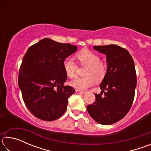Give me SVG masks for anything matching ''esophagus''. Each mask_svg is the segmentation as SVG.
Listing matches in <instances>:
<instances>
[{"label":"esophagus","instance_id":"esophagus-1","mask_svg":"<svg viewBox=\"0 0 151 151\" xmlns=\"http://www.w3.org/2000/svg\"><path fill=\"white\" fill-rule=\"evenodd\" d=\"M76 93L77 94H84L85 93V91H80V90H76Z\"/></svg>","mask_w":151,"mask_h":151}]
</instances>
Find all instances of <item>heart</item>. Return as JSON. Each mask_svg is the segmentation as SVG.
<instances>
[{
	"label": "heart",
	"instance_id": "b5f03b06",
	"mask_svg": "<svg viewBox=\"0 0 151 151\" xmlns=\"http://www.w3.org/2000/svg\"><path fill=\"white\" fill-rule=\"evenodd\" d=\"M79 65L86 66L83 75L85 76L78 77L70 83L76 90H85L93 86L94 83H100L105 77L106 66L96 53L90 50L84 49L78 52L75 56ZM63 69L68 78L75 77L77 65L73 59L66 58L63 63Z\"/></svg>",
	"mask_w": 151,
	"mask_h": 151
}]
</instances>
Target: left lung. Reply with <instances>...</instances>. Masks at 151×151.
<instances>
[{
    "instance_id": "8db88e82",
    "label": "left lung",
    "mask_w": 151,
    "mask_h": 151,
    "mask_svg": "<svg viewBox=\"0 0 151 151\" xmlns=\"http://www.w3.org/2000/svg\"><path fill=\"white\" fill-rule=\"evenodd\" d=\"M93 48L106 55L107 70L100 85L101 94H95V101L86 109L96 122L112 124L124 117L132 106L137 86L134 63L128 50L119 46Z\"/></svg>"
}]
</instances>
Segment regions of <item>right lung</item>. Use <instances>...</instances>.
<instances>
[{
  "instance_id": "right-lung-1",
  "label": "right lung",
  "mask_w": 151,
  "mask_h": 151,
  "mask_svg": "<svg viewBox=\"0 0 151 151\" xmlns=\"http://www.w3.org/2000/svg\"><path fill=\"white\" fill-rule=\"evenodd\" d=\"M76 50V46L48 38L27 50L20 65L18 83L25 105L37 118L52 121L66 111L68 99L75 90L64 85L67 76L63 63Z\"/></svg>"
}]
</instances>
